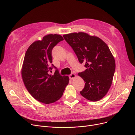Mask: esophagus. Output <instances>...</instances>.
<instances>
[{"mask_svg": "<svg viewBox=\"0 0 135 135\" xmlns=\"http://www.w3.org/2000/svg\"><path fill=\"white\" fill-rule=\"evenodd\" d=\"M75 78H76V75L75 74H71L69 75V79L70 80H73Z\"/></svg>", "mask_w": 135, "mask_h": 135, "instance_id": "34e87169", "label": "esophagus"}]
</instances>
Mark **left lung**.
<instances>
[{
	"mask_svg": "<svg viewBox=\"0 0 135 135\" xmlns=\"http://www.w3.org/2000/svg\"><path fill=\"white\" fill-rule=\"evenodd\" d=\"M72 47L79 62L87 69L78 75L85 82L81 94L91 102H97L107 94L112 85L115 61L107 45L100 38L83 32L63 35Z\"/></svg>",
	"mask_w": 135,
	"mask_h": 135,
	"instance_id": "1",
	"label": "left lung"
}]
</instances>
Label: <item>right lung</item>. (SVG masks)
I'll list each match as a JSON object with an SVG mask.
<instances>
[{"instance_id": "obj_1", "label": "right lung", "mask_w": 135, "mask_h": 135, "mask_svg": "<svg viewBox=\"0 0 135 135\" xmlns=\"http://www.w3.org/2000/svg\"><path fill=\"white\" fill-rule=\"evenodd\" d=\"M63 37L57 34L44 36L42 41L32 43L27 50L21 69L25 85L35 99L45 104L58 100L69 83L68 76H61L56 69L54 75L49 71L55 67L52 64V50Z\"/></svg>"}]
</instances>
